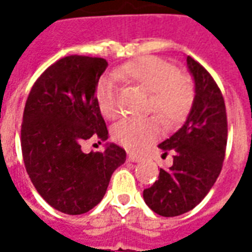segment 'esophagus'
Here are the masks:
<instances>
[{
    "instance_id": "obj_1",
    "label": "esophagus",
    "mask_w": 252,
    "mask_h": 252,
    "mask_svg": "<svg viewBox=\"0 0 252 252\" xmlns=\"http://www.w3.org/2000/svg\"><path fill=\"white\" fill-rule=\"evenodd\" d=\"M128 160H129V162H133V163H136V162H140L142 158H140V157H137V155H133V154H128Z\"/></svg>"
}]
</instances>
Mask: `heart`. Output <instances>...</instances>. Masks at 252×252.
<instances>
[{
  "instance_id": "1",
  "label": "heart",
  "mask_w": 252,
  "mask_h": 252,
  "mask_svg": "<svg viewBox=\"0 0 252 252\" xmlns=\"http://www.w3.org/2000/svg\"><path fill=\"white\" fill-rule=\"evenodd\" d=\"M117 77H126L151 93L150 110H155L167 124L181 121L189 110L193 92L189 81L180 75L178 68L157 57H144L116 70ZM95 101L101 113L116 119L120 113L116 79L110 75L99 78L95 86ZM160 133L155 117L124 119L113 128V139L129 151H142Z\"/></svg>"
}]
</instances>
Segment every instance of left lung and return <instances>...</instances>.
I'll return each instance as SVG.
<instances>
[{"label": "left lung", "mask_w": 252, "mask_h": 252, "mask_svg": "<svg viewBox=\"0 0 252 252\" xmlns=\"http://www.w3.org/2000/svg\"><path fill=\"white\" fill-rule=\"evenodd\" d=\"M194 79V98L185 124L159 144L173 164L159 170L158 181L143 191L155 213L174 217L191 211L204 200L222 167L227 147V113L220 89L200 63L186 58Z\"/></svg>", "instance_id": "1"}]
</instances>
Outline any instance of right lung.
Masks as SVG:
<instances>
[{
  "mask_svg": "<svg viewBox=\"0 0 252 252\" xmlns=\"http://www.w3.org/2000/svg\"><path fill=\"white\" fill-rule=\"evenodd\" d=\"M106 67L102 58H62L37 78L25 102V169L37 193L66 215H82L99 204L113 171L126 162V151L115 143H106L104 153L81 150L90 137L108 139L95 101V86Z\"/></svg>",
  "mask_w": 252,
  "mask_h": 252,
  "instance_id": "add662e5",
  "label": "right lung"
}]
</instances>
